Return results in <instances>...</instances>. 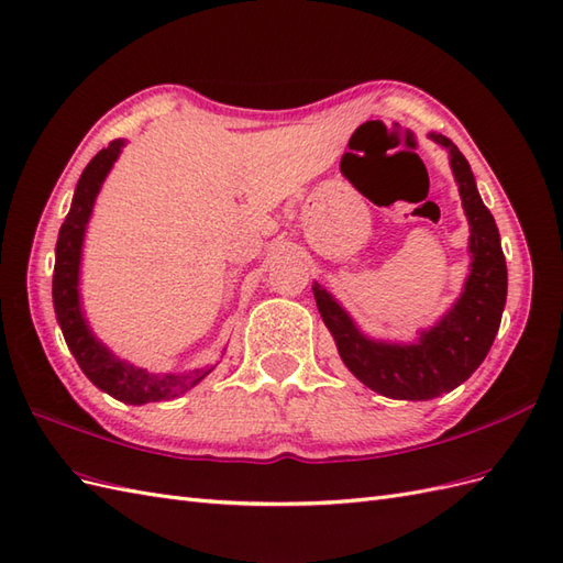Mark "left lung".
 <instances>
[{
  "label": "left lung",
  "instance_id": "8db88e82",
  "mask_svg": "<svg viewBox=\"0 0 563 563\" xmlns=\"http://www.w3.org/2000/svg\"><path fill=\"white\" fill-rule=\"evenodd\" d=\"M428 137L450 152L461 207L471 228L468 276L452 309L438 323L419 330V338L411 342L373 340L362 333L325 287L316 280L311 285L316 307L338 344L344 366L373 393L411 401L452 393L471 378L493 347L507 305V262L499 230L483 205L466 156L450 137L440 133H428Z\"/></svg>",
  "mask_w": 563,
  "mask_h": 563
}]
</instances>
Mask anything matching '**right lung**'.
I'll return each instance as SVG.
<instances>
[{
    "label": "right lung",
    "instance_id": "add662e5",
    "mask_svg": "<svg viewBox=\"0 0 563 563\" xmlns=\"http://www.w3.org/2000/svg\"><path fill=\"white\" fill-rule=\"evenodd\" d=\"M123 147L125 140H113L107 150L92 156V162L82 170L74 201H70V211L62 223L59 240H56L52 297L64 340L88 380L113 399L140 407L147 405V401H166L185 395L190 387L205 380L213 366L187 373H164V376L162 373H150L147 368L128 364L125 358L113 354L102 340H97L88 319H85L80 305V262L85 230H88L97 195L102 190L109 170L117 164Z\"/></svg>",
    "mask_w": 563,
    "mask_h": 563
}]
</instances>
